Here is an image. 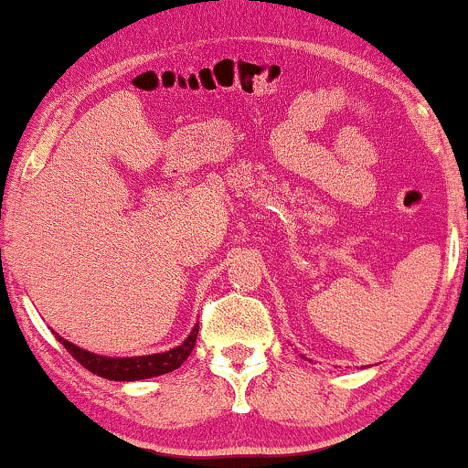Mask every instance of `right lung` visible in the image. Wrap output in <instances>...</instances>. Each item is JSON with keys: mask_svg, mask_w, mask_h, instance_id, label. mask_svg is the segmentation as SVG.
I'll list each match as a JSON object with an SVG mask.
<instances>
[{"mask_svg": "<svg viewBox=\"0 0 468 468\" xmlns=\"http://www.w3.org/2000/svg\"><path fill=\"white\" fill-rule=\"evenodd\" d=\"M197 330L200 325H194V330L189 332V336L170 351H162V354H151V356H133V357H108L98 356L93 351L80 349L79 345L66 341L55 332L57 341L66 347L69 354L74 356V360H79L87 370H91L93 375L104 377L111 381H140V379H151V377H159L165 373H172L181 364L187 360L191 351H194Z\"/></svg>", "mask_w": 468, "mask_h": 468, "instance_id": "1", "label": "right lung"}]
</instances>
